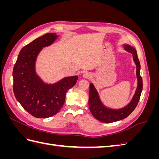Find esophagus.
I'll return each instance as SVG.
<instances>
[{
	"instance_id": "34e87169",
	"label": "esophagus",
	"mask_w": 159,
	"mask_h": 159,
	"mask_svg": "<svg viewBox=\"0 0 159 159\" xmlns=\"http://www.w3.org/2000/svg\"><path fill=\"white\" fill-rule=\"evenodd\" d=\"M83 77L84 78L89 79L91 77V75L90 74V73H89V72H85V73L83 74Z\"/></svg>"
}]
</instances>
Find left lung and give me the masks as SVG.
Instances as JSON below:
<instances>
[{
	"mask_svg": "<svg viewBox=\"0 0 159 159\" xmlns=\"http://www.w3.org/2000/svg\"><path fill=\"white\" fill-rule=\"evenodd\" d=\"M125 48L133 54V60L135 62V64L137 66L138 85L136 92L134 93L131 102L126 107L117 110L111 109L105 107L102 103L101 102L97 91L94 88L93 85L91 84L89 85V107L93 117L101 122L113 123L126 118L136 108L139 101L140 99L141 91L143 89V80L140 73H139L141 69L140 61L139 60L137 53L135 49L129 45L125 46Z\"/></svg>",
	"mask_w": 159,
	"mask_h": 159,
	"instance_id": "1",
	"label": "left lung"
}]
</instances>
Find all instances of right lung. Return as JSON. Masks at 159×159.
Returning <instances> with one entry per match:
<instances>
[{"instance_id": "right-lung-1", "label": "right lung", "mask_w": 159, "mask_h": 159, "mask_svg": "<svg viewBox=\"0 0 159 159\" xmlns=\"http://www.w3.org/2000/svg\"><path fill=\"white\" fill-rule=\"evenodd\" d=\"M55 33L38 37L21 49L14 66L13 91L22 107L32 116L48 118L56 115L64 105L66 94L76 84L78 76L68 77L55 84H45L35 72V61L43 47L52 44Z\"/></svg>"}]
</instances>
